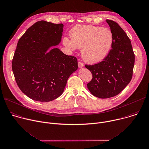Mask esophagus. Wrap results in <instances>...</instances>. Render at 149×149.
Instances as JSON below:
<instances>
[{
    "label": "esophagus",
    "mask_w": 149,
    "mask_h": 149,
    "mask_svg": "<svg viewBox=\"0 0 149 149\" xmlns=\"http://www.w3.org/2000/svg\"><path fill=\"white\" fill-rule=\"evenodd\" d=\"M78 67L79 68H82V67H84V64L82 62H81V61H78Z\"/></svg>",
    "instance_id": "34e87169"
}]
</instances>
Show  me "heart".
Masks as SVG:
<instances>
[{"label":"heart","mask_w":149,"mask_h":149,"mask_svg":"<svg viewBox=\"0 0 149 149\" xmlns=\"http://www.w3.org/2000/svg\"><path fill=\"white\" fill-rule=\"evenodd\" d=\"M64 37V45L71 49L82 48L81 56L86 63L95 64L105 59L113 46L114 37L108 28L93 25H76Z\"/></svg>","instance_id":"1"}]
</instances>
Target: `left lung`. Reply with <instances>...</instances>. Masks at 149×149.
I'll list each match as a JSON object with an SVG mask.
<instances>
[{"label": "left lung", "mask_w": 149, "mask_h": 149, "mask_svg": "<svg viewBox=\"0 0 149 149\" xmlns=\"http://www.w3.org/2000/svg\"><path fill=\"white\" fill-rule=\"evenodd\" d=\"M114 37L112 48L107 57L97 64L85 65L92 74L87 84L95 96L105 99L118 95L130 82L133 75L134 54L131 41L115 22L107 20Z\"/></svg>", "instance_id": "obj_1"}]
</instances>
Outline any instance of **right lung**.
Wrapping results in <instances>:
<instances>
[{
	"label": "right lung",
	"mask_w": 149,
	"mask_h": 149,
	"mask_svg": "<svg viewBox=\"0 0 149 149\" xmlns=\"http://www.w3.org/2000/svg\"><path fill=\"white\" fill-rule=\"evenodd\" d=\"M64 25L41 20L20 37L12 60V70L20 89L33 100L52 101L64 92L78 61L57 48Z\"/></svg>",
	"instance_id": "obj_1"
}]
</instances>
